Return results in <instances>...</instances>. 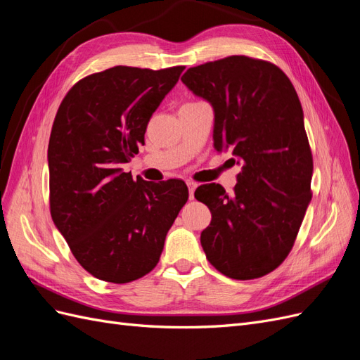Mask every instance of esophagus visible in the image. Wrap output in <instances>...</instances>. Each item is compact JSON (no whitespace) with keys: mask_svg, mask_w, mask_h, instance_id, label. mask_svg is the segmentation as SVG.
Listing matches in <instances>:
<instances>
[{"mask_svg":"<svg viewBox=\"0 0 360 360\" xmlns=\"http://www.w3.org/2000/svg\"><path fill=\"white\" fill-rule=\"evenodd\" d=\"M188 189H189V200H193V193H195V189H197V183L188 181Z\"/></svg>","mask_w":360,"mask_h":360,"instance_id":"1","label":"esophagus"}]
</instances>
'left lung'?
Here are the masks:
<instances>
[{
	"mask_svg": "<svg viewBox=\"0 0 360 360\" xmlns=\"http://www.w3.org/2000/svg\"><path fill=\"white\" fill-rule=\"evenodd\" d=\"M181 81L213 108L214 150L242 165L231 195L216 183L195 191L212 212L205 257L228 278L264 276L290 254L312 198L299 96L275 64L245 56L191 68Z\"/></svg>",
	"mask_w": 360,
	"mask_h": 360,
	"instance_id": "obj_1",
	"label": "left lung"
}]
</instances>
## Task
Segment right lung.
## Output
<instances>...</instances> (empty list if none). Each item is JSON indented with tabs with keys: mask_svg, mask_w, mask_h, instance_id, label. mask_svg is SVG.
I'll return each instance as SVG.
<instances>
[{
	"mask_svg": "<svg viewBox=\"0 0 360 360\" xmlns=\"http://www.w3.org/2000/svg\"><path fill=\"white\" fill-rule=\"evenodd\" d=\"M183 66H115L76 82L53 120L49 147L52 221L94 278L126 284L153 270L189 198L181 180L136 181L123 163L177 84Z\"/></svg>",
	"mask_w": 360,
	"mask_h": 360,
	"instance_id": "1",
	"label": "right lung"
}]
</instances>
